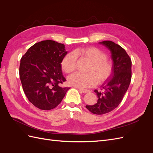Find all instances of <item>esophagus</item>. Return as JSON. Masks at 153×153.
<instances>
[{
    "instance_id": "1",
    "label": "esophagus",
    "mask_w": 153,
    "mask_h": 153,
    "mask_svg": "<svg viewBox=\"0 0 153 153\" xmlns=\"http://www.w3.org/2000/svg\"><path fill=\"white\" fill-rule=\"evenodd\" d=\"M80 91V92H82V93H88V92H90L89 90L87 89H79Z\"/></svg>"
}]
</instances>
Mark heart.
Segmentation results:
<instances>
[{
    "mask_svg": "<svg viewBox=\"0 0 153 153\" xmlns=\"http://www.w3.org/2000/svg\"><path fill=\"white\" fill-rule=\"evenodd\" d=\"M82 54L92 62L89 68V72L82 73L76 72L69 76V84L78 88L85 89L94 87L100 82L107 80L112 75L113 65L107 60V55L96 47H88L76 50L75 53H69L64 56L61 62V66L64 73H70L76 67V55Z\"/></svg>",
    "mask_w": 153,
    "mask_h": 153,
    "instance_id": "b5f03b06",
    "label": "heart"
}]
</instances>
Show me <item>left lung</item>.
<instances>
[{"instance_id": "1", "label": "left lung", "mask_w": 153, "mask_h": 153, "mask_svg": "<svg viewBox=\"0 0 153 153\" xmlns=\"http://www.w3.org/2000/svg\"><path fill=\"white\" fill-rule=\"evenodd\" d=\"M111 52L113 61V73L108 80L101 85L103 92L95 90L98 101L86 108L94 114L102 115L112 111L121 102L131 79V61L121 46L111 41L100 43Z\"/></svg>"}]
</instances>
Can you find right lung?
Masks as SVG:
<instances>
[{
    "label": "right lung",
    "instance_id": "right-lung-1",
    "mask_svg": "<svg viewBox=\"0 0 153 153\" xmlns=\"http://www.w3.org/2000/svg\"><path fill=\"white\" fill-rule=\"evenodd\" d=\"M67 53L64 45L45 40L32 46L22 56L19 74L23 90L36 107L55 108L69 89L60 86L66 81L61 62Z\"/></svg>",
    "mask_w": 153,
    "mask_h": 153
}]
</instances>
